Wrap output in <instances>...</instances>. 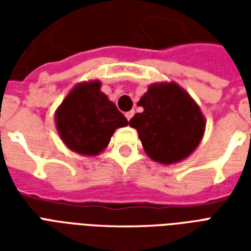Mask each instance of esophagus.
<instances>
[{"label":"esophagus","instance_id":"34e87169","mask_svg":"<svg viewBox=\"0 0 251 251\" xmlns=\"http://www.w3.org/2000/svg\"><path fill=\"white\" fill-rule=\"evenodd\" d=\"M133 115H134V111H127V113L125 114V117L127 118V121H130Z\"/></svg>","mask_w":251,"mask_h":251}]
</instances>
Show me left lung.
I'll return each instance as SVG.
<instances>
[{"label": "left lung", "mask_w": 251, "mask_h": 251, "mask_svg": "<svg viewBox=\"0 0 251 251\" xmlns=\"http://www.w3.org/2000/svg\"><path fill=\"white\" fill-rule=\"evenodd\" d=\"M137 104L144 111L137 113L129 125L137 129L144 151L153 161L180 163L199 147L204 136V115L177 83H153Z\"/></svg>", "instance_id": "obj_1"}]
</instances>
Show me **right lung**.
<instances>
[{"label": "right lung", "instance_id": "add662e5", "mask_svg": "<svg viewBox=\"0 0 251 251\" xmlns=\"http://www.w3.org/2000/svg\"><path fill=\"white\" fill-rule=\"evenodd\" d=\"M98 79L77 83L55 111L56 130L70 151L98 156L118 127L129 122L107 95Z\"/></svg>", "mask_w": 251, "mask_h": 251}]
</instances>
